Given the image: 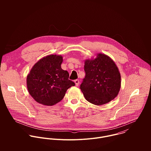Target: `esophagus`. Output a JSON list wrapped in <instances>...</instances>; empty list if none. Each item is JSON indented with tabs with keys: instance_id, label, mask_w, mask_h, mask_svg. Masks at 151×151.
<instances>
[{
	"instance_id": "34e87169",
	"label": "esophagus",
	"mask_w": 151,
	"mask_h": 151,
	"mask_svg": "<svg viewBox=\"0 0 151 151\" xmlns=\"http://www.w3.org/2000/svg\"><path fill=\"white\" fill-rule=\"evenodd\" d=\"M74 82H75L76 86H78V85H79V81L78 79H76V80H75Z\"/></svg>"
}]
</instances>
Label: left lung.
<instances>
[{"instance_id":"obj_1","label":"left lung","mask_w":151,"mask_h":151,"mask_svg":"<svg viewBox=\"0 0 151 151\" xmlns=\"http://www.w3.org/2000/svg\"><path fill=\"white\" fill-rule=\"evenodd\" d=\"M84 70L85 77L80 88L88 101L100 106L118 96L121 85V74L110 57L97 54L95 58L85 60Z\"/></svg>"}]
</instances>
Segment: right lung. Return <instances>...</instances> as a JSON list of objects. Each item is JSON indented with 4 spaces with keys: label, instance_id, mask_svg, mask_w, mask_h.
Returning a JSON list of instances; mask_svg holds the SVG:
<instances>
[{
    "label": "right lung",
    "instance_id": "obj_1",
    "mask_svg": "<svg viewBox=\"0 0 151 151\" xmlns=\"http://www.w3.org/2000/svg\"><path fill=\"white\" fill-rule=\"evenodd\" d=\"M63 57L52 54L40 59L27 76V88L37 103L53 106L60 101L75 83L69 79L67 70L61 69Z\"/></svg>",
    "mask_w": 151,
    "mask_h": 151
}]
</instances>
